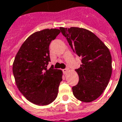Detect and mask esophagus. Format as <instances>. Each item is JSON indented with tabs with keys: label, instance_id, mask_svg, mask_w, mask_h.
Here are the masks:
<instances>
[{
	"label": "esophagus",
	"instance_id": "esophagus-1",
	"mask_svg": "<svg viewBox=\"0 0 122 122\" xmlns=\"http://www.w3.org/2000/svg\"><path fill=\"white\" fill-rule=\"evenodd\" d=\"M63 73L65 74H66V72H68V69H63Z\"/></svg>",
	"mask_w": 122,
	"mask_h": 122
}]
</instances>
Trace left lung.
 <instances>
[{
	"instance_id": "1",
	"label": "left lung",
	"mask_w": 122,
	"mask_h": 122,
	"mask_svg": "<svg viewBox=\"0 0 122 122\" xmlns=\"http://www.w3.org/2000/svg\"><path fill=\"white\" fill-rule=\"evenodd\" d=\"M76 56L82 61L76 69L79 81L72 87L74 97L81 101L97 99L106 89L112 74L110 51L97 36L90 30L78 27H60Z\"/></svg>"
}]
</instances>
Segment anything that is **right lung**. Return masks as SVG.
<instances>
[{"instance_id":"1","label":"right lung","mask_w":122,"mask_h":122,"mask_svg":"<svg viewBox=\"0 0 122 122\" xmlns=\"http://www.w3.org/2000/svg\"><path fill=\"white\" fill-rule=\"evenodd\" d=\"M60 33L57 29H44L27 38L18 51L13 64V74L18 89L30 102L47 105L57 96L62 71L51 66L49 46Z\"/></svg>"}]
</instances>
